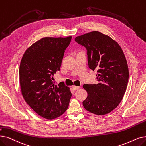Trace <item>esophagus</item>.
I'll list each match as a JSON object with an SVG mask.
<instances>
[{
    "mask_svg": "<svg viewBox=\"0 0 146 146\" xmlns=\"http://www.w3.org/2000/svg\"><path fill=\"white\" fill-rule=\"evenodd\" d=\"M73 90H75V91H76V90H79V89L80 88V86H73Z\"/></svg>",
    "mask_w": 146,
    "mask_h": 146,
    "instance_id": "esophagus-1",
    "label": "esophagus"
}]
</instances>
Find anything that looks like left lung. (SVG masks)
<instances>
[{"instance_id":"8db88e82","label":"left lung","mask_w":146,"mask_h":146,"mask_svg":"<svg viewBox=\"0 0 146 146\" xmlns=\"http://www.w3.org/2000/svg\"><path fill=\"white\" fill-rule=\"evenodd\" d=\"M74 40L86 49L89 68L97 70L98 83L83 85L88 92L83 106L92 113L106 115L117 107L127 87L129 70L123 50L110 37L97 31Z\"/></svg>"}]
</instances>
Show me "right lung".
Segmentation results:
<instances>
[{
    "mask_svg": "<svg viewBox=\"0 0 146 146\" xmlns=\"http://www.w3.org/2000/svg\"><path fill=\"white\" fill-rule=\"evenodd\" d=\"M72 37H43L24 54L20 66L21 93L36 113L54 119L67 109L72 93L64 83L56 85L54 74L60 70L65 50Z\"/></svg>",
    "mask_w": 146,
    "mask_h": 146,
    "instance_id": "obj_1",
    "label": "right lung"
}]
</instances>
